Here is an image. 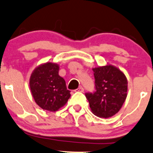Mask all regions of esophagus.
<instances>
[{"instance_id":"34e87169","label":"esophagus","mask_w":153,"mask_h":153,"mask_svg":"<svg viewBox=\"0 0 153 153\" xmlns=\"http://www.w3.org/2000/svg\"><path fill=\"white\" fill-rule=\"evenodd\" d=\"M75 91H78V92H83L84 91V88H83L82 86H79L76 90H75Z\"/></svg>"}]
</instances>
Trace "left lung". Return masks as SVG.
I'll list each match as a JSON object with an SVG mask.
<instances>
[{"label": "left lung", "mask_w": 153, "mask_h": 153, "mask_svg": "<svg viewBox=\"0 0 153 153\" xmlns=\"http://www.w3.org/2000/svg\"><path fill=\"white\" fill-rule=\"evenodd\" d=\"M95 78L96 91L86 93L93 114L108 118L117 114L127 97V79L124 74L111 65L92 69Z\"/></svg>", "instance_id": "8db88e82"}]
</instances>
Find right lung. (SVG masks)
<instances>
[{
    "instance_id": "add662e5",
    "label": "right lung",
    "mask_w": 153,
    "mask_h": 153,
    "mask_svg": "<svg viewBox=\"0 0 153 153\" xmlns=\"http://www.w3.org/2000/svg\"><path fill=\"white\" fill-rule=\"evenodd\" d=\"M59 65L46 62L33 70L30 78L32 95L39 107L44 110L56 111L67 103L70 91L64 79L59 75Z\"/></svg>"
}]
</instances>
